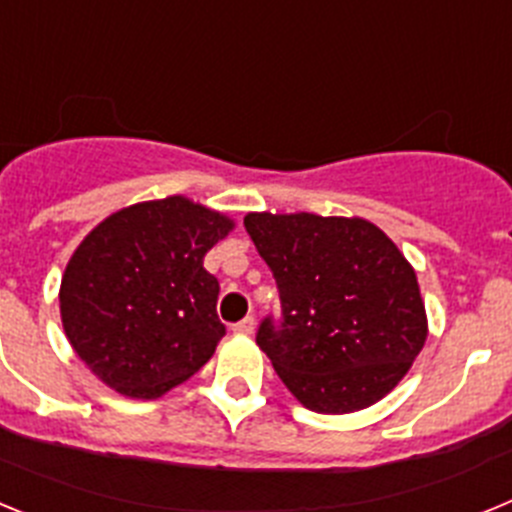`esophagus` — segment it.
I'll list each match as a JSON object with an SVG mask.
<instances>
[{"label":"esophagus","instance_id":"obj_1","mask_svg":"<svg viewBox=\"0 0 512 512\" xmlns=\"http://www.w3.org/2000/svg\"><path fill=\"white\" fill-rule=\"evenodd\" d=\"M253 328H256V320H253L251 315H246V318H243V320H238V323L233 325V330H235V333H243V336H251V333H253Z\"/></svg>","mask_w":512,"mask_h":512}]
</instances>
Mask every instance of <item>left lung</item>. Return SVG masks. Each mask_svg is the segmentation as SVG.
Masks as SVG:
<instances>
[{"mask_svg":"<svg viewBox=\"0 0 512 512\" xmlns=\"http://www.w3.org/2000/svg\"><path fill=\"white\" fill-rule=\"evenodd\" d=\"M243 225L282 300L256 343L287 390L325 415L382 400L428 336L418 279L395 243L359 217L251 212Z\"/></svg>","mask_w":512,"mask_h":512,"instance_id":"8db88e82","label":"left lung"}]
</instances>
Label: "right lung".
Instances as JSON below:
<instances>
[{
    "mask_svg": "<svg viewBox=\"0 0 512 512\" xmlns=\"http://www.w3.org/2000/svg\"><path fill=\"white\" fill-rule=\"evenodd\" d=\"M230 228L220 212L166 197L115 212L81 241L61 279V318L104 384L151 400L210 361L225 325L202 259Z\"/></svg>",
    "mask_w": 512,
    "mask_h": 512,
    "instance_id": "1",
    "label": "right lung"
}]
</instances>
